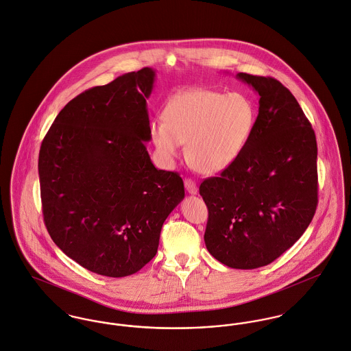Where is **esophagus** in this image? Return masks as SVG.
I'll list each match as a JSON object with an SVG mask.
<instances>
[{
  "instance_id": "esophagus-1",
  "label": "esophagus",
  "mask_w": 351,
  "mask_h": 351,
  "mask_svg": "<svg viewBox=\"0 0 351 351\" xmlns=\"http://www.w3.org/2000/svg\"><path fill=\"white\" fill-rule=\"evenodd\" d=\"M185 189L188 191L189 194H197V191H198V188H197V185H195V182L191 180V178H186L185 180Z\"/></svg>"
}]
</instances>
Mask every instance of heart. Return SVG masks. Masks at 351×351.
I'll use <instances>...</instances> for the list:
<instances>
[{
    "label": "heart",
    "instance_id": "b5f03b06",
    "mask_svg": "<svg viewBox=\"0 0 351 351\" xmlns=\"http://www.w3.org/2000/svg\"><path fill=\"white\" fill-rule=\"evenodd\" d=\"M163 119L150 122V136L167 162L188 143L191 165L204 174H217L245 150L256 125L254 101L244 94L195 88L173 96Z\"/></svg>",
    "mask_w": 351,
    "mask_h": 351
}]
</instances>
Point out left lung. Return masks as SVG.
Listing matches in <instances>:
<instances>
[{
    "instance_id": "8db88e82",
    "label": "left lung",
    "mask_w": 351,
    "mask_h": 351,
    "mask_svg": "<svg viewBox=\"0 0 351 351\" xmlns=\"http://www.w3.org/2000/svg\"><path fill=\"white\" fill-rule=\"evenodd\" d=\"M260 96L252 136L220 177L199 185L209 217L205 245L220 263L254 269L283 255L318 205L315 132L287 88L272 77L237 73Z\"/></svg>"
}]
</instances>
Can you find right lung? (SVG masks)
<instances>
[{"label":"right lung","instance_id":"add662e5","mask_svg":"<svg viewBox=\"0 0 351 351\" xmlns=\"http://www.w3.org/2000/svg\"><path fill=\"white\" fill-rule=\"evenodd\" d=\"M156 71L128 72L73 97L38 154L45 226L82 267L108 278L157 254L162 225L184 199L182 178L150 160L149 96Z\"/></svg>","mask_w":351,"mask_h":351}]
</instances>
